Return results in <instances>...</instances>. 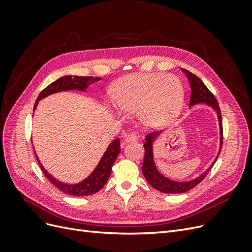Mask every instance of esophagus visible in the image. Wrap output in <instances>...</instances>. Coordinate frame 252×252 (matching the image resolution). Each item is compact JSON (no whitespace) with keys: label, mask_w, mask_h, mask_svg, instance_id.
Wrapping results in <instances>:
<instances>
[{"label":"esophagus","mask_w":252,"mask_h":252,"mask_svg":"<svg viewBox=\"0 0 252 252\" xmlns=\"http://www.w3.org/2000/svg\"><path fill=\"white\" fill-rule=\"evenodd\" d=\"M138 139H139L138 135H136L134 132H131V133H129L125 136V142L126 143H132V142L138 141Z\"/></svg>","instance_id":"esophagus-1"}]
</instances>
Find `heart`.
Wrapping results in <instances>:
<instances>
[{
	"label": "heart",
	"mask_w": 252,
	"mask_h": 252,
	"mask_svg": "<svg viewBox=\"0 0 252 252\" xmlns=\"http://www.w3.org/2000/svg\"><path fill=\"white\" fill-rule=\"evenodd\" d=\"M118 109L138 114L146 129L169 125L184 104V88L174 75L165 73H132L117 82L111 91Z\"/></svg>",
	"instance_id": "heart-1"
}]
</instances>
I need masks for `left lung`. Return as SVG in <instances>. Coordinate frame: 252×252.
<instances>
[{"label":"left lung","instance_id":"left-lung-1","mask_svg":"<svg viewBox=\"0 0 252 252\" xmlns=\"http://www.w3.org/2000/svg\"><path fill=\"white\" fill-rule=\"evenodd\" d=\"M182 71L187 75V79L190 83V89H191V95H190V102H189V107L191 108L192 106L197 104H205L211 107L213 110L217 112L218 120H219V126H220V149L218 152V156L215 158V161L209 166V168L206 169L199 177L186 181V182H178L173 181L168 178H166L161 172L158 171L157 168L156 163H155V158H154V143L158 138L159 135L163 133V131L158 132H151L145 136V157L143 161L142 166V171L145 179L147 180L149 184L154 187L155 189L158 190V191L164 192V193H184L188 190L192 189L195 187L199 183H201L207 173L212 168V166L215 165L216 161L219 158V155L222 149L223 145V125H222V114H220V110L219 107V103L217 98L215 97L210 90L205 86V84L196 77L195 74L191 73L190 71L182 68Z\"/></svg>","mask_w":252,"mask_h":252}]
</instances>
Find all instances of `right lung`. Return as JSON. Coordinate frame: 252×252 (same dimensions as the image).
I'll list each match as a JSON object with an SVG mask.
<instances>
[{"instance_id": "add662e5", "label": "right lung", "mask_w": 252, "mask_h": 252, "mask_svg": "<svg viewBox=\"0 0 252 252\" xmlns=\"http://www.w3.org/2000/svg\"><path fill=\"white\" fill-rule=\"evenodd\" d=\"M101 81V78H94V77H79V75H65L63 78H60L57 81L51 83L45 88L42 93L37 96L33 110H35L39 101L42 98L46 97L50 94H53L56 93H60V91H68V90H79V91H86L87 88L94 84V82ZM121 152L120 148V139H116L112 141L109 146L104 152L103 157L101 158L100 162L96 165L94 171L91 172L88 177L83 180L77 184H65L55 179V177L44 168V166L41 164L39 158L35 155L37 162H39L41 169L46 175V178L52 183L53 185L57 186L61 191H63L66 194L73 195V196H84V195H90L97 192L98 190H101L104 185L107 183L110 173L111 168L116 162V159Z\"/></svg>"}]
</instances>
